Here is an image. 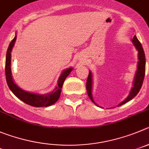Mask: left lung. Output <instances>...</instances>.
<instances>
[{"mask_svg": "<svg viewBox=\"0 0 149 149\" xmlns=\"http://www.w3.org/2000/svg\"><path fill=\"white\" fill-rule=\"evenodd\" d=\"M133 43H134V46L136 47L137 50L138 51V63H137V70L136 72L135 77H134V84H133V87L132 89L131 92H130V94L129 95V96L123 101V102L120 103V104H118V106H121L123 104H126V102L129 101L130 100L132 99L134 96L137 95V94L138 93L139 91H140V88L142 87V84L143 82V79L145 77V72H146V57H145V53H144L143 48L142 47L141 43L138 40H137V37L135 35L134 36L132 40ZM92 83H93V78H92V73L91 72H89L88 77H87V84H86V87H87V94H88L89 98L91 99V101L95 104L93 101V95H92ZM95 105H97L95 104ZM98 106V105H97Z\"/></svg>", "mask_w": 149, "mask_h": 149, "instance_id": "obj_1", "label": "left lung"}]
</instances>
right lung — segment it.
Wrapping results in <instances>:
<instances>
[{
    "label": "right lung",
    "mask_w": 149,
    "mask_h": 149,
    "mask_svg": "<svg viewBox=\"0 0 149 149\" xmlns=\"http://www.w3.org/2000/svg\"><path fill=\"white\" fill-rule=\"evenodd\" d=\"M15 40H16V37L11 41L7 51H6V56L5 74L6 82H7L9 89L19 99L30 106L36 107L51 106L54 103L56 102V101L59 99L61 93V89L63 85L64 81L73 69L68 68L62 72L59 79V81H58V87H56L54 91H53L51 93L47 94V95H38V94L31 93L29 92L24 91V90H21L20 87H18L16 84L14 83L13 79L11 76V51L14 46Z\"/></svg>",
    "instance_id": "1"
}]
</instances>
